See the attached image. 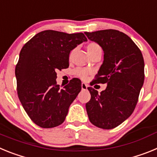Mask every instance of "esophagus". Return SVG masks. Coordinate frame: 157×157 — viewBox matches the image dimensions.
I'll list each match as a JSON object with an SVG mask.
<instances>
[{
    "label": "esophagus",
    "mask_w": 157,
    "mask_h": 157,
    "mask_svg": "<svg viewBox=\"0 0 157 157\" xmlns=\"http://www.w3.org/2000/svg\"><path fill=\"white\" fill-rule=\"evenodd\" d=\"M81 86H82V90H87V88L89 87V86L87 85L86 83L82 82V83Z\"/></svg>",
    "instance_id": "obj_1"
}]
</instances>
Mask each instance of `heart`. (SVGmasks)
<instances>
[{
  "label": "heart",
  "mask_w": 157,
  "mask_h": 157,
  "mask_svg": "<svg viewBox=\"0 0 157 157\" xmlns=\"http://www.w3.org/2000/svg\"><path fill=\"white\" fill-rule=\"evenodd\" d=\"M86 50L88 54L90 56L93 53L96 52H98V51H101V48L100 47V45H98V43L96 42H90L86 46ZM72 54H73V51L71 52L70 55H69V58H71ZM76 74L78 76H79L80 78H83V79H86L87 78V76L90 74V71L86 69H77L76 70Z\"/></svg>",
  "instance_id": "heart-1"
}]
</instances>
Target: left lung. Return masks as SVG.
<instances>
[{"instance_id":"1","label":"left lung","mask_w":157,"mask_h":157,"mask_svg":"<svg viewBox=\"0 0 157 157\" xmlns=\"http://www.w3.org/2000/svg\"><path fill=\"white\" fill-rule=\"evenodd\" d=\"M85 34L103 49L104 61L94 82L107 84L100 94L88 87L91 99L86 109L92 124L110 130L128 119L135 109L145 79L143 56L131 38L119 30Z\"/></svg>"}]
</instances>
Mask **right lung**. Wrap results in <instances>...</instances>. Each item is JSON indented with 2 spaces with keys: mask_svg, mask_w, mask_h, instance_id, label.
Masks as SVG:
<instances>
[{
  "mask_svg": "<svg viewBox=\"0 0 157 157\" xmlns=\"http://www.w3.org/2000/svg\"><path fill=\"white\" fill-rule=\"evenodd\" d=\"M84 41L87 39L82 33L48 30L35 34L22 48L15 71L18 97L37 126L52 128L65 120L82 83L73 78L60 89L56 71L68 67L71 51Z\"/></svg>",
  "mask_w": 157,
  "mask_h": 157,
  "instance_id": "right-lung-1",
  "label": "right lung"
}]
</instances>
